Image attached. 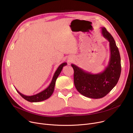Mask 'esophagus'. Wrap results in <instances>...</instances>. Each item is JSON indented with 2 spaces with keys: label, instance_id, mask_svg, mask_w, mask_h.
Returning <instances> with one entry per match:
<instances>
[{
  "label": "esophagus",
  "instance_id": "34e87169",
  "mask_svg": "<svg viewBox=\"0 0 133 133\" xmlns=\"http://www.w3.org/2000/svg\"><path fill=\"white\" fill-rule=\"evenodd\" d=\"M72 60H73L72 58H69V59H68V62H71V61H72Z\"/></svg>",
  "mask_w": 133,
  "mask_h": 133
}]
</instances>
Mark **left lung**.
<instances>
[{
    "mask_svg": "<svg viewBox=\"0 0 133 133\" xmlns=\"http://www.w3.org/2000/svg\"><path fill=\"white\" fill-rule=\"evenodd\" d=\"M101 33L109 41L110 49L109 60L104 71L92 74L71 65L76 89L83 96L92 99L102 98L109 93L117 84L121 71L120 55L113 37L105 27H101Z\"/></svg>",
    "mask_w": 133,
    "mask_h": 133,
    "instance_id": "obj_1",
    "label": "left lung"
}]
</instances>
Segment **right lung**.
<instances>
[{
    "instance_id": "1",
    "label": "right lung",
    "mask_w": 133,
    "mask_h": 133,
    "mask_svg": "<svg viewBox=\"0 0 133 133\" xmlns=\"http://www.w3.org/2000/svg\"><path fill=\"white\" fill-rule=\"evenodd\" d=\"M67 65V63L66 62H64L62 63V64L58 67V68H57V70L55 72L54 75L53 76V78L52 80V81L51 82V83L50 84V85L48 86V87L47 88H46L45 89H44L43 91H41V92L36 94L33 95H31V96H27V95H25L23 94L22 93H21L20 92H19L18 90L16 89V90L17 91V92L22 96L24 99H25L26 100L31 102H40V101H42L45 100L47 99H48L53 94L54 90V87H55V81L58 78V76L59 75V74H60L63 67H64L65 66Z\"/></svg>"
}]
</instances>
